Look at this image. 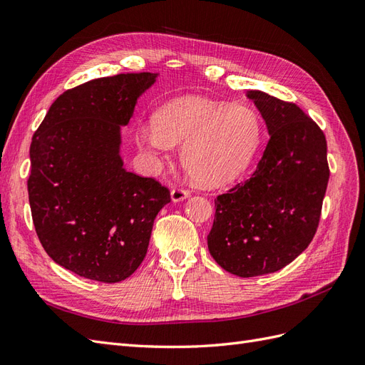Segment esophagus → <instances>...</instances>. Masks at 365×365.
<instances>
[{
    "instance_id": "esophagus-1",
    "label": "esophagus",
    "mask_w": 365,
    "mask_h": 365,
    "mask_svg": "<svg viewBox=\"0 0 365 365\" xmlns=\"http://www.w3.org/2000/svg\"><path fill=\"white\" fill-rule=\"evenodd\" d=\"M189 196H190V192L185 190V189H180V187H175V189H172V192H170V197H172L173 202L184 201Z\"/></svg>"
}]
</instances>
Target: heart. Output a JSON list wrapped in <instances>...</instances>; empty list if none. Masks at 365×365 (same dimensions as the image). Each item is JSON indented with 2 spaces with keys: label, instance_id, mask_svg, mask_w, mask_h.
Here are the masks:
<instances>
[{
  "label": "heart",
  "instance_id": "heart-1",
  "mask_svg": "<svg viewBox=\"0 0 365 365\" xmlns=\"http://www.w3.org/2000/svg\"><path fill=\"white\" fill-rule=\"evenodd\" d=\"M262 121L254 109L205 98H181L158 109L138 132L143 148L163 153L182 145L180 160L190 178L204 185L235 180L262 143Z\"/></svg>",
  "mask_w": 365,
  "mask_h": 365
}]
</instances>
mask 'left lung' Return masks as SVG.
Instances as JSON below:
<instances>
[{
    "mask_svg": "<svg viewBox=\"0 0 365 365\" xmlns=\"http://www.w3.org/2000/svg\"><path fill=\"white\" fill-rule=\"evenodd\" d=\"M269 141L250 180L215 200L208 251L225 271L256 277L284 268L309 247L329 181L323 130L295 103L247 91Z\"/></svg>",
    "mask_w": 365,
    "mask_h": 365,
    "instance_id": "1",
    "label": "left lung"
}]
</instances>
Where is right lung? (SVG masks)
<instances>
[{
  "label": "right lung",
  "mask_w": 365,
  "mask_h": 365,
  "mask_svg": "<svg viewBox=\"0 0 365 365\" xmlns=\"http://www.w3.org/2000/svg\"><path fill=\"white\" fill-rule=\"evenodd\" d=\"M158 74L101 77L61 94L30 145L29 201L48 256L81 277L117 283L145 259L170 192L123 168L121 126Z\"/></svg>",
  "instance_id": "add662e5"
}]
</instances>
